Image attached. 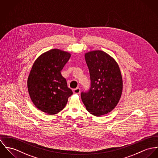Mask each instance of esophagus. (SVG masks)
<instances>
[{
  "label": "esophagus",
  "instance_id": "1",
  "mask_svg": "<svg viewBox=\"0 0 158 158\" xmlns=\"http://www.w3.org/2000/svg\"><path fill=\"white\" fill-rule=\"evenodd\" d=\"M73 91L74 94H79L80 92H81V89L79 88H76L74 89L73 90Z\"/></svg>",
  "mask_w": 158,
  "mask_h": 158
}]
</instances>
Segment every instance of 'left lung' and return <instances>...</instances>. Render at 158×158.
Instances as JSON below:
<instances>
[{
  "mask_svg": "<svg viewBox=\"0 0 158 158\" xmlns=\"http://www.w3.org/2000/svg\"><path fill=\"white\" fill-rule=\"evenodd\" d=\"M89 69L91 87L82 92L81 99L89 113L95 116L104 115L118 105L123 93V81L117 62L101 50L85 54Z\"/></svg>",
  "mask_w": 158,
  "mask_h": 158,
  "instance_id": "8db88e82",
  "label": "left lung"
}]
</instances>
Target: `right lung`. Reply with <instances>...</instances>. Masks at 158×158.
Wrapping results in <instances>:
<instances>
[{"mask_svg":"<svg viewBox=\"0 0 158 158\" xmlns=\"http://www.w3.org/2000/svg\"><path fill=\"white\" fill-rule=\"evenodd\" d=\"M71 55L59 49L46 52L36 59L29 74L27 87L30 98L36 108L50 115L62 110L73 94L60 73Z\"/></svg>","mask_w":158,"mask_h":158,"instance_id":"1","label":"right lung"}]
</instances>
